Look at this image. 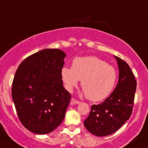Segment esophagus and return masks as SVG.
Returning a JSON list of instances; mask_svg holds the SVG:
<instances>
[{
  "mask_svg": "<svg viewBox=\"0 0 148 148\" xmlns=\"http://www.w3.org/2000/svg\"><path fill=\"white\" fill-rule=\"evenodd\" d=\"M79 103H80V101H79V100H76V99H74V98H71V105L79 104Z\"/></svg>",
  "mask_w": 148,
  "mask_h": 148,
  "instance_id": "34e87169",
  "label": "esophagus"
}]
</instances>
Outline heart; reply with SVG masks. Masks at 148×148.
Here are the masks:
<instances>
[{"label": "heart", "mask_w": 148, "mask_h": 148, "mask_svg": "<svg viewBox=\"0 0 148 148\" xmlns=\"http://www.w3.org/2000/svg\"><path fill=\"white\" fill-rule=\"evenodd\" d=\"M61 76L64 87L69 92L82 80L83 92L92 101L106 98L113 91L117 80L115 69L95 56L74 58L72 68L63 67Z\"/></svg>", "instance_id": "1"}]
</instances>
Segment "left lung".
Masks as SVG:
<instances>
[{"mask_svg":"<svg viewBox=\"0 0 148 148\" xmlns=\"http://www.w3.org/2000/svg\"><path fill=\"white\" fill-rule=\"evenodd\" d=\"M119 75L116 87L103 103L92 105L88 117L84 121L85 128L94 135H110L130 118L132 113L137 82L130 66L115 56Z\"/></svg>","mask_w":148,"mask_h":148,"instance_id":"left-lung-1","label":"left lung"}]
</instances>
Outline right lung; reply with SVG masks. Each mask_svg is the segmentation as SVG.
I'll return each instance as SVG.
<instances>
[{
    "label": "right lung",
    "mask_w": 148,
    "mask_h": 148,
    "mask_svg": "<svg viewBox=\"0 0 148 148\" xmlns=\"http://www.w3.org/2000/svg\"><path fill=\"white\" fill-rule=\"evenodd\" d=\"M66 56L59 49H44L25 58L16 71L13 101L20 121L32 132L48 134L64 120L71 99L61 76Z\"/></svg>",
    "instance_id": "1"
}]
</instances>
